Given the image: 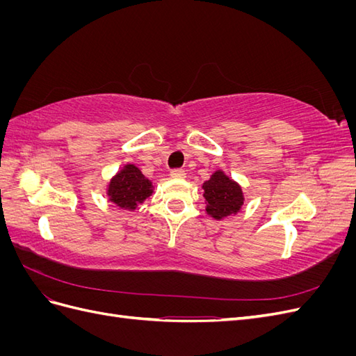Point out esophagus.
<instances>
[{
    "label": "esophagus",
    "instance_id": "1",
    "mask_svg": "<svg viewBox=\"0 0 356 356\" xmlns=\"http://www.w3.org/2000/svg\"><path fill=\"white\" fill-rule=\"evenodd\" d=\"M170 177L172 178H186V170L184 169H172Z\"/></svg>",
    "mask_w": 356,
    "mask_h": 356
}]
</instances>
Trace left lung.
<instances>
[{
  "label": "left lung",
  "instance_id": "obj_1",
  "mask_svg": "<svg viewBox=\"0 0 356 356\" xmlns=\"http://www.w3.org/2000/svg\"><path fill=\"white\" fill-rule=\"evenodd\" d=\"M203 190L207 212L217 220L238 212L243 204L241 187L229 177H225L221 170L215 172L211 179L204 182Z\"/></svg>",
  "mask_w": 356,
  "mask_h": 356
}]
</instances>
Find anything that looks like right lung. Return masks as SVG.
<instances>
[{
  "label": "right lung",
  "mask_w": 356,
  "mask_h": 356,
  "mask_svg": "<svg viewBox=\"0 0 356 356\" xmlns=\"http://www.w3.org/2000/svg\"><path fill=\"white\" fill-rule=\"evenodd\" d=\"M152 193V182L134 165H127L118 172L108 188L111 200L123 209H135L138 203H143Z\"/></svg>",
  "instance_id": "1"
}]
</instances>
